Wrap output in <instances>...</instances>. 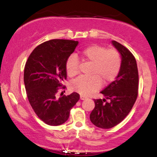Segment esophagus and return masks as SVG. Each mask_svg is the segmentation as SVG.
<instances>
[{
    "mask_svg": "<svg viewBox=\"0 0 157 157\" xmlns=\"http://www.w3.org/2000/svg\"><path fill=\"white\" fill-rule=\"evenodd\" d=\"M86 98V97H85L84 96H83V95H81L80 96V99L81 100H85Z\"/></svg>",
    "mask_w": 157,
    "mask_h": 157,
    "instance_id": "34e87169",
    "label": "esophagus"
}]
</instances>
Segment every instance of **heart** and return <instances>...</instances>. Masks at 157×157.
Listing matches in <instances>:
<instances>
[{
	"label": "heart",
	"instance_id": "1",
	"mask_svg": "<svg viewBox=\"0 0 157 157\" xmlns=\"http://www.w3.org/2000/svg\"><path fill=\"white\" fill-rule=\"evenodd\" d=\"M81 56L92 63L91 74H94L91 76H80L72 82V89L83 96H89L97 91L101 86V81L104 83L112 82L121 71L122 59L117 49L93 45L83 49ZM66 70L70 77L78 74V58L71 56L66 61Z\"/></svg>",
	"mask_w": 157,
	"mask_h": 157
}]
</instances>
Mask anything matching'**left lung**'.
Segmentation results:
<instances>
[{
    "mask_svg": "<svg viewBox=\"0 0 157 157\" xmlns=\"http://www.w3.org/2000/svg\"><path fill=\"white\" fill-rule=\"evenodd\" d=\"M112 44L121 55L122 65L115 81L101 91L105 98L94 99L90 120L96 126L111 128L123 121L132 110L139 93V73L131 51L117 41Z\"/></svg>",
    "mask_w": 157,
    "mask_h": 157,
    "instance_id": "8db88e82",
    "label": "left lung"
}]
</instances>
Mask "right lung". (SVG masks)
<instances>
[{"label": "right lung", "instance_id": "right-lung-1", "mask_svg": "<svg viewBox=\"0 0 157 157\" xmlns=\"http://www.w3.org/2000/svg\"><path fill=\"white\" fill-rule=\"evenodd\" d=\"M78 44L72 40H48L38 45L25 63L23 78L28 99L38 117L48 125L65 123L80 99L76 92L57 97L59 90L66 89L62 84L67 78L66 63Z\"/></svg>", "mask_w": 157, "mask_h": 157}]
</instances>
